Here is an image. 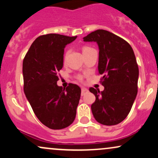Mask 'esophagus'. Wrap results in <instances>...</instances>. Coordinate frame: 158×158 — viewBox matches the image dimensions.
I'll return each mask as SVG.
<instances>
[{"mask_svg":"<svg viewBox=\"0 0 158 158\" xmlns=\"http://www.w3.org/2000/svg\"><path fill=\"white\" fill-rule=\"evenodd\" d=\"M88 90L87 89V88H81V96L85 95V94L86 93H88Z\"/></svg>","mask_w":158,"mask_h":158,"instance_id":"esophagus-1","label":"esophagus"}]
</instances>
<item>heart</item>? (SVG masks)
Instances as JSON below:
<instances>
[{
	"label": "heart",
	"instance_id": "heart-1",
	"mask_svg": "<svg viewBox=\"0 0 158 158\" xmlns=\"http://www.w3.org/2000/svg\"><path fill=\"white\" fill-rule=\"evenodd\" d=\"M89 49H91V48H89V47H84V48H83V49H82V51L85 52V51H86V50H89ZM68 52H69V50H68V51L66 52L64 57H66V56L68 55ZM77 78H78V79H79V80H80V81L81 80V79H82V77H81V76H78Z\"/></svg>",
	"mask_w": 158,
	"mask_h": 158
}]
</instances>
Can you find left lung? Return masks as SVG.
Wrapping results in <instances>:
<instances>
[{"label":"left lung","instance_id":"1","mask_svg":"<svg viewBox=\"0 0 158 158\" xmlns=\"http://www.w3.org/2000/svg\"><path fill=\"white\" fill-rule=\"evenodd\" d=\"M99 46V74L103 91L90 88L96 97L91 110L96 120L114 126L129 114L137 94L139 69L131 45L122 38L104 30H97L83 38Z\"/></svg>","mask_w":158,"mask_h":158}]
</instances>
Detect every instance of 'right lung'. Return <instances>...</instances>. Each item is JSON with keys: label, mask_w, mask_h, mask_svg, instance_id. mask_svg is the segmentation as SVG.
Returning a JSON list of instances; mask_svg holds the SVG:
<instances>
[{"label": "right lung", "mask_w": 158, "mask_h": 158, "mask_svg": "<svg viewBox=\"0 0 158 158\" xmlns=\"http://www.w3.org/2000/svg\"><path fill=\"white\" fill-rule=\"evenodd\" d=\"M77 37L56 33L40 35L23 61V91L37 118L50 129L69 126L77 114L80 88L72 83L66 88L57 85L64 47Z\"/></svg>", "instance_id": "1"}]
</instances>
